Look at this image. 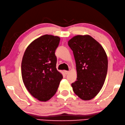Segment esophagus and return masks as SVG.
Returning <instances> with one entry per match:
<instances>
[{"instance_id": "34e87169", "label": "esophagus", "mask_w": 125, "mask_h": 125, "mask_svg": "<svg viewBox=\"0 0 125 125\" xmlns=\"http://www.w3.org/2000/svg\"><path fill=\"white\" fill-rule=\"evenodd\" d=\"M64 72H65V74H67L69 73V71H65Z\"/></svg>"}]
</instances>
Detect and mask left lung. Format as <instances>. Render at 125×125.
<instances>
[{
  "instance_id": "left-lung-1",
  "label": "left lung",
  "mask_w": 125,
  "mask_h": 125,
  "mask_svg": "<svg viewBox=\"0 0 125 125\" xmlns=\"http://www.w3.org/2000/svg\"><path fill=\"white\" fill-rule=\"evenodd\" d=\"M73 53L77 72L72 83L74 93L83 100L93 99L102 89L106 78L108 59L104 49L90 35H77L68 42Z\"/></svg>"
}]
</instances>
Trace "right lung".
Wrapping results in <instances>:
<instances>
[{
  "mask_svg": "<svg viewBox=\"0 0 125 125\" xmlns=\"http://www.w3.org/2000/svg\"><path fill=\"white\" fill-rule=\"evenodd\" d=\"M60 39L44 35L35 40L26 49L21 71L23 82L31 95L47 101L55 95L62 75L56 70L55 51Z\"/></svg>",
  "mask_w": 125,
  "mask_h": 125,
  "instance_id": "1",
  "label": "right lung"
}]
</instances>
